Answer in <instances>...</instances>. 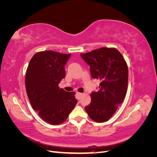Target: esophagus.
<instances>
[{
	"label": "esophagus",
	"instance_id": "34e87169",
	"mask_svg": "<svg viewBox=\"0 0 157 157\" xmlns=\"http://www.w3.org/2000/svg\"><path fill=\"white\" fill-rule=\"evenodd\" d=\"M77 94L78 95V96H82V95H83V94H82V93H80V92H77Z\"/></svg>",
	"mask_w": 157,
	"mask_h": 157
}]
</instances>
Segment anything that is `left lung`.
Here are the masks:
<instances>
[{
    "instance_id": "left-lung-1",
    "label": "left lung",
    "mask_w": 157,
    "mask_h": 157,
    "mask_svg": "<svg viewBox=\"0 0 157 157\" xmlns=\"http://www.w3.org/2000/svg\"><path fill=\"white\" fill-rule=\"evenodd\" d=\"M80 56L90 65L92 77L100 80L98 92H92L91 103L85 110L94 121L106 122L125 98L128 81L126 62L113 48H101Z\"/></svg>"
}]
</instances>
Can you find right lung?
I'll return each instance as SVG.
<instances>
[{"mask_svg":"<svg viewBox=\"0 0 157 157\" xmlns=\"http://www.w3.org/2000/svg\"><path fill=\"white\" fill-rule=\"evenodd\" d=\"M71 57L51 50L33 56L26 71L25 88L33 109L44 121L57 125L63 123L77 99L75 92H67L58 84L65 77L64 66Z\"/></svg>","mask_w":157,"mask_h":157,"instance_id":"add662e5","label":"right lung"}]
</instances>
